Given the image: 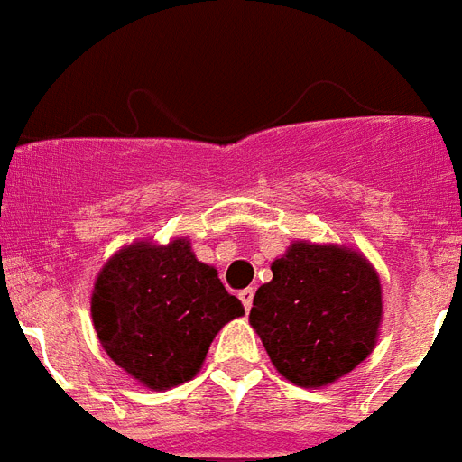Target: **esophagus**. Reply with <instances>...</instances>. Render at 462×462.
Wrapping results in <instances>:
<instances>
[{
    "instance_id": "1",
    "label": "esophagus",
    "mask_w": 462,
    "mask_h": 462,
    "mask_svg": "<svg viewBox=\"0 0 462 462\" xmlns=\"http://www.w3.org/2000/svg\"><path fill=\"white\" fill-rule=\"evenodd\" d=\"M240 301H243V306H245V310L252 309V299H254V290L252 287H245V290H240Z\"/></svg>"
}]
</instances>
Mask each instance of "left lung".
<instances>
[{
  "mask_svg": "<svg viewBox=\"0 0 462 462\" xmlns=\"http://www.w3.org/2000/svg\"><path fill=\"white\" fill-rule=\"evenodd\" d=\"M271 271L250 325L287 381L329 385L372 355L383 301L378 273L360 252L297 240Z\"/></svg>",
  "mask_w": 462,
  "mask_h": 462,
  "instance_id": "8db88e82",
  "label": "left lung"
}]
</instances>
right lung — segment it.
Instances as JSON below:
<instances>
[{
    "mask_svg": "<svg viewBox=\"0 0 462 462\" xmlns=\"http://www.w3.org/2000/svg\"><path fill=\"white\" fill-rule=\"evenodd\" d=\"M245 313L187 238L133 243L97 273L90 315L102 348L152 390L191 381L212 338Z\"/></svg>",
    "mask_w": 462,
    "mask_h": 462,
    "instance_id": "add662e5",
    "label": "right lung"
}]
</instances>
